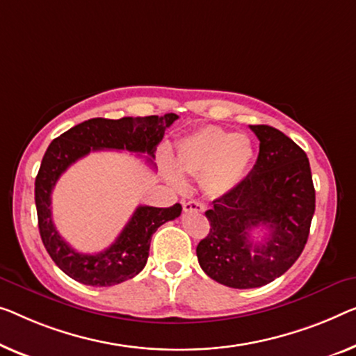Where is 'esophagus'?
Returning a JSON list of instances; mask_svg holds the SVG:
<instances>
[{
	"instance_id": "1",
	"label": "esophagus",
	"mask_w": 356,
	"mask_h": 356,
	"mask_svg": "<svg viewBox=\"0 0 356 356\" xmlns=\"http://www.w3.org/2000/svg\"><path fill=\"white\" fill-rule=\"evenodd\" d=\"M184 211L185 212H203L204 211V204L200 203V201H187V203H184Z\"/></svg>"
}]
</instances>
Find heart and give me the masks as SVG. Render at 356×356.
<instances>
[{
  "label": "heart",
  "mask_w": 356,
  "mask_h": 356,
  "mask_svg": "<svg viewBox=\"0 0 356 356\" xmlns=\"http://www.w3.org/2000/svg\"><path fill=\"white\" fill-rule=\"evenodd\" d=\"M252 156L254 148L248 136L206 126L179 142L174 161L180 172L203 177L208 195L219 198L241 184ZM168 177L177 187L184 185L182 177L172 168L168 169Z\"/></svg>",
  "instance_id": "obj_1"
}]
</instances>
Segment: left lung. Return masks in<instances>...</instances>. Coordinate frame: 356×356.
I'll return each instance as SVG.
<instances>
[{"label": "left lung", "mask_w": 356, "mask_h": 356, "mask_svg": "<svg viewBox=\"0 0 356 356\" xmlns=\"http://www.w3.org/2000/svg\"><path fill=\"white\" fill-rule=\"evenodd\" d=\"M259 156L241 184L212 201L209 233L196 246L200 267L235 289L261 288L291 268L309 240L315 188L305 152L267 124L249 126ZM264 226L261 243L250 235Z\"/></svg>", "instance_id": "left-lung-1"}]
</instances>
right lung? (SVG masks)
I'll return each instance as SVG.
<instances>
[{
  "label": "right lung",
  "mask_w": 356,
  "mask_h": 356,
  "mask_svg": "<svg viewBox=\"0 0 356 356\" xmlns=\"http://www.w3.org/2000/svg\"><path fill=\"white\" fill-rule=\"evenodd\" d=\"M179 116H124L120 120L92 118L83 121L51 142L42 156L35 180V203L38 229L46 251L63 273L78 283L97 288L120 284L134 278L145 267L152 235L164 222L177 219L182 206L171 208L139 206L115 243L97 254H81L63 240L52 222L51 193L57 180L79 158L97 150H126L145 153L153 164L155 150L166 127Z\"/></svg>",
  "instance_id": "add662e5"
}]
</instances>
